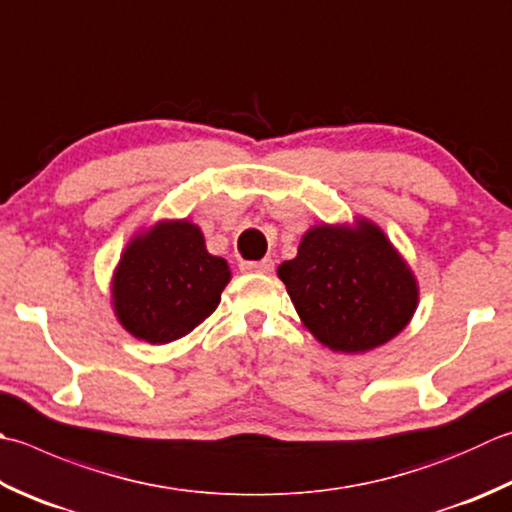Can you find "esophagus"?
I'll list each match as a JSON object with an SVG mask.
<instances>
[{
	"label": "esophagus",
	"instance_id": "esophagus-1",
	"mask_svg": "<svg viewBox=\"0 0 512 512\" xmlns=\"http://www.w3.org/2000/svg\"><path fill=\"white\" fill-rule=\"evenodd\" d=\"M273 259H259V262H242L239 268L244 270V273H273Z\"/></svg>",
	"mask_w": 512,
	"mask_h": 512
}]
</instances>
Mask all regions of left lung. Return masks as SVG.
<instances>
[{"mask_svg": "<svg viewBox=\"0 0 512 512\" xmlns=\"http://www.w3.org/2000/svg\"><path fill=\"white\" fill-rule=\"evenodd\" d=\"M277 277L304 326L337 353H366L390 342L419 302L413 270L368 219L310 228Z\"/></svg>", "mask_w": 512, "mask_h": 512, "instance_id": "obj_1", "label": "left lung"}]
</instances>
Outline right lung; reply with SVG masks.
<instances>
[{"mask_svg": "<svg viewBox=\"0 0 512 512\" xmlns=\"http://www.w3.org/2000/svg\"><path fill=\"white\" fill-rule=\"evenodd\" d=\"M228 282L226 259L208 253L202 230L186 219L159 222L124 248L113 275L115 315L148 344L175 342L213 313Z\"/></svg>", "mask_w": 512, "mask_h": 512, "instance_id": "add662e5", "label": "right lung"}]
</instances>
